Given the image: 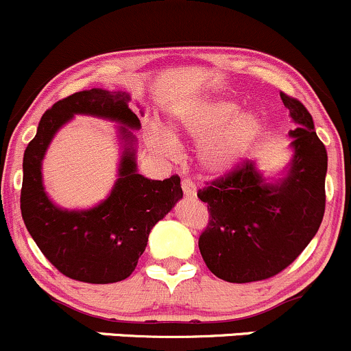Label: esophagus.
<instances>
[{"instance_id":"obj_1","label":"esophagus","mask_w":351,"mask_h":351,"mask_svg":"<svg viewBox=\"0 0 351 351\" xmlns=\"http://www.w3.org/2000/svg\"><path fill=\"white\" fill-rule=\"evenodd\" d=\"M182 191H184V196L186 197H196L197 196L196 186H194L193 180H189V179L182 180Z\"/></svg>"}]
</instances>
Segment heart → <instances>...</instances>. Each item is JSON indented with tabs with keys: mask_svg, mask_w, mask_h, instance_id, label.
<instances>
[{
	"mask_svg": "<svg viewBox=\"0 0 351 351\" xmlns=\"http://www.w3.org/2000/svg\"><path fill=\"white\" fill-rule=\"evenodd\" d=\"M172 130L189 140H202L197 150L201 171L221 177L241 164L262 135V120L254 111H241L240 103L228 97H201L172 114ZM149 143L158 154L172 157L177 138L171 130L154 123Z\"/></svg>",
	"mask_w": 351,
	"mask_h": 351,
	"instance_id": "1",
	"label": "heart"
}]
</instances>
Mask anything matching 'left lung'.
I'll return each instance as SVG.
<instances>
[{"mask_svg": "<svg viewBox=\"0 0 351 351\" xmlns=\"http://www.w3.org/2000/svg\"><path fill=\"white\" fill-rule=\"evenodd\" d=\"M280 97L298 125L289 132L292 157L280 176H263L247 160L197 193L211 215L199 238L201 255L226 282H255L279 274L301 255L323 221L326 149L304 104Z\"/></svg>", "mask_w": 351, "mask_h": 351, "instance_id": "1", "label": "left lung"}]
</instances>
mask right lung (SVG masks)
I'll return each instance as SVG.
<instances>
[{"label":"right lung","mask_w":351,"mask_h":351,"mask_svg":"<svg viewBox=\"0 0 351 351\" xmlns=\"http://www.w3.org/2000/svg\"><path fill=\"white\" fill-rule=\"evenodd\" d=\"M130 101L128 93L101 88L57 101L43 113L37 135L23 155L20 208L25 226L49 262L81 282L113 284L132 276L152 228L182 197L177 176L152 180L138 174L133 132L142 125ZM75 114L117 122L122 150L119 179L110 194L88 210L57 206L46 194L41 176V162L53 136Z\"/></svg>","instance_id":"right-lung-1"}]
</instances>
